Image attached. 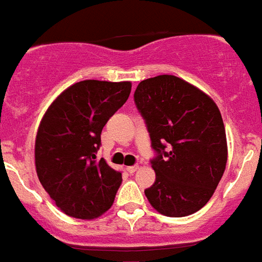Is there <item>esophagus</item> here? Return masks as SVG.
Masks as SVG:
<instances>
[{"label":"esophagus","instance_id":"obj_1","mask_svg":"<svg viewBox=\"0 0 262 262\" xmlns=\"http://www.w3.org/2000/svg\"><path fill=\"white\" fill-rule=\"evenodd\" d=\"M138 169H139L138 165H134V166H129V167H127V171H128V173H135V171L138 170Z\"/></svg>","mask_w":262,"mask_h":262}]
</instances>
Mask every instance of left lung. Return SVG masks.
<instances>
[{
    "instance_id": "obj_1",
    "label": "left lung",
    "mask_w": 262,
    "mask_h": 262,
    "mask_svg": "<svg viewBox=\"0 0 262 262\" xmlns=\"http://www.w3.org/2000/svg\"><path fill=\"white\" fill-rule=\"evenodd\" d=\"M134 102L156 156V180L145 195L156 211L181 217L200 211L216 190L228 162L222 116L211 97L174 75L139 82Z\"/></svg>"
}]
</instances>
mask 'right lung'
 <instances>
[{"label":"right lung","instance_id":"right-lung-1","mask_svg":"<svg viewBox=\"0 0 262 262\" xmlns=\"http://www.w3.org/2000/svg\"><path fill=\"white\" fill-rule=\"evenodd\" d=\"M129 92L131 82L81 81L62 92L41 118L34 144L36 171L68 216L95 219L113 205L121 173L95 159L103 127Z\"/></svg>","mask_w":262,"mask_h":262}]
</instances>
